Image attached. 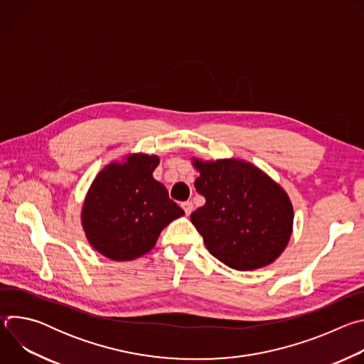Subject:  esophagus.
Here are the masks:
<instances>
[{
    "mask_svg": "<svg viewBox=\"0 0 364 364\" xmlns=\"http://www.w3.org/2000/svg\"><path fill=\"white\" fill-rule=\"evenodd\" d=\"M181 205H183V209H184V212H186V215H187V216H190V215H191V212L194 210V205H193V203H191V201H184Z\"/></svg>",
    "mask_w": 364,
    "mask_h": 364,
    "instance_id": "obj_1",
    "label": "esophagus"
}]
</instances>
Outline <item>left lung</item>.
<instances>
[{"label": "left lung", "mask_w": 364, "mask_h": 364, "mask_svg": "<svg viewBox=\"0 0 364 364\" xmlns=\"http://www.w3.org/2000/svg\"><path fill=\"white\" fill-rule=\"evenodd\" d=\"M194 187L205 204L190 220L204 245L236 271L272 264L287 247L294 222L288 194L271 177L240 160L200 161Z\"/></svg>", "instance_id": "obj_1"}]
</instances>
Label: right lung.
I'll list each match as a JSON object with an SVG mask.
<instances>
[{"label":"right lung","mask_w":364,"mask_h":364,"mask_svg":"<svg viewBox=\"0 0 364 364\" xmlns=\"http://www.w3.org/2000/svg\"><path fill=\"white\" fill-rule=\"evenodd\" d=\"M160 159L129 154L93 180L83 203L82 225L93 249L112 261H132L149 252L173 220L184 215L154 180Z\"/></svg>","instance_id":"right-lung-1"}]
</instances>
